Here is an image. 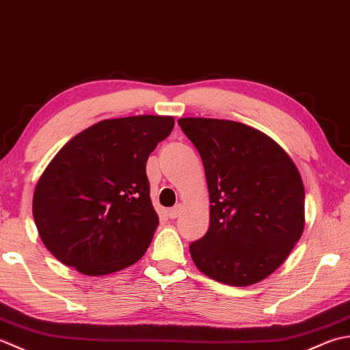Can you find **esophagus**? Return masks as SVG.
Masks as SVG:
<instances>
[{"label":"esophagus","instance_id":"obj_1","mask_svg":"<svg viewBox=\"0 0 350 350\" xmlns=\"http://www.w3.org/2000/svg\"><path fill=\"white\" fill-rule=\"evenodd\" d=\"M181 210H183L181 205H175L174 208H170V210L167 211V216H169L170 219H175V217H178V216L181 215Z\"/></svg>","mask_w":350,"mask_h":350}]
</instances>
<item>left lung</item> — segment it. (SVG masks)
Listing matches in <instances>:
<instances>
[{
	"label": "left lung",
	"mask_w": 350,
	"mask_h": 350,
	"mask_svg": "<svg viewBox=\"0 0 350 350\" xmlns=\"http://www.w3.org/2000/svg\"><path fill=\"white\" fill-rule=\"evenodd\" d=\"M202 159L210 226L190 245L211 280L246 287L287 260L305 226V189L290 155L256 128L210 118L178 119Z\"/></svg>",
	"instance_id": "obj_1"
}]
</instances>
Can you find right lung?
Instances as JSON below:
<instances>
[{
  "label": "right lung",
  "instance_id": "add662e5",
  "mask_svg": "<svg viewBox=\"0 0 350 350\" xmlns=\"http://www.w3.org/2000/svg\"><path fill=\"white\" fill-rule=\"evenodd\" d=\"M174 125L172 116L105 119L54 155L36 184L33 217L57 260L101 276L144 256L159 226L146 161Z\"/></svg>",
  "mask_w": 350,
  "mask_h": 350
}]
</instances>
